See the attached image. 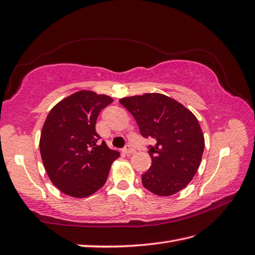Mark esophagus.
I'll return each instance as SVG.
<instances>
[{"label":"esophagus","mask_w":255,"mask_h":255,"mask_svg":"<svg viewBox=\"0 0 255 255\" xmlns=\"http://www.w3.org/2000/svg\"><path fill=\"white\" fill-rule=\"evenodd\" d=\"M124 152H125L127 155H131V154H133V153H135V150L130 145H127L125 149H124Z\"/></svg>","instance_id":"esophagus-1"}]
</instances>
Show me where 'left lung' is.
I'll use <instances>...</instances> for the list:
<instances>
[{
	"mask_svg": "<svg viewBox=\"0 0 255 255\" xmlns=\"http://www.w3.org/2000/svg\"><path fill=\"white\" fill-rule=\"evenodd\" d=\"M137 122L144 138H154L151 167L142 185L161 197L185 189L200 166L204 135L197 117L178 101L161 93H144L120 100Z\"/></svg>",
	"mask_w": 255,
	"mask_h": 255,
	"instance_id": "8db88e82",
	"label": "left lung"
}]
</instances>
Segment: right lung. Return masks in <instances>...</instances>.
<instances>
[{
	"mask_svg": "<svg viewBox=\"0 0 255 255\" xmlns=\"http://www.w3.org/2000/svg\"><path fill=\"white\" fill-rule=\"evenodd\" d=\"M105 94L80 90L60 101L47 114L40 135V153L50 180L73 198H87L102 188L120 152L96 131L101 110L113 102Z\"/></svg>",
	"mask_w": 255,
	"mask_h": 255,
	"instance_id": "add662e5",
	"label": "right lung"
}]
</instances>
